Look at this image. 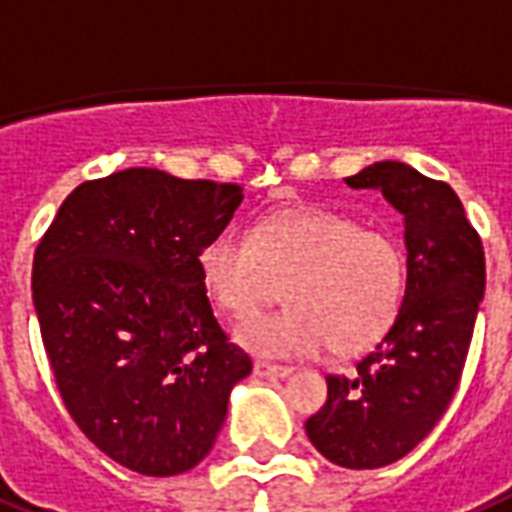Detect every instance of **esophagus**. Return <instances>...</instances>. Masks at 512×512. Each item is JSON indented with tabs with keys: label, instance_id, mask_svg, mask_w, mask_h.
<instances>
[{
	"label": "esophagus",
	"instance_id": "esophagus-1",
	"mask_svg": "<svg viewBox=\"0 0 512 512\" xmlns=\"http://www.w3.org/2000/svg\"><path fill=\"white\" fill-rule=\"evenodd\" d=\"M253 371H256V376H264V379H285V376L293 374L291 366H277V363H269V360H256Z\"/></svg>",
	"mask_w": 512,
	"mask_h": 512
}]
</instances>
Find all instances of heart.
Segmentation results:
<instances>
[{
	"label": "heart",
	"instance_id": "b5f03b06",
	"mask_svg": "<svg viewBox=\"0 0 512 512\" xmlns=\"http://www.w3.org/2000/svg\"><path fill=\"white\" fill-rule=\"evenodd\" d=\"M202 283L229 315L275 304L272 318L243 320L237 342L269 358H301L334 347L355 355L382 339L403 312L411 280L406 243L358 216L296 205L256 221L251 235L229 227L200 253Z\"/></svg>",
	"mask_w": 512,
	"mask_h": 512
}]
</instances>
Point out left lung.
I'll use <instances>...</instances> for the list:
<instances>
[{"instance_id":"left-lung-1","label":"left lung","mask_w":512,"mask_h":512,"mask_svg":"<svg viewBox=\"0 0 512 512\" xmlns=\"http://www.w3.org/2000/svg\"><path fill=\"white\" fill-rule=\"evenodd\" d=\"M344 184L379 189L403 213L411 280L400 318L358 371L326 376L328 400L307 419V435L328 462L376 470L406 457L446 414L473 339L486 259L449 184L392 160Z\"/></svg>"}]
</instances>
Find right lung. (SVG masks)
<instances>
[{"instance_id":"add662e5","label":"right lung","mask_w":512,"mask_h":512,"mask_svg":"<svg viewBox=\"0 0 512 512\" xmlns=\"http://www.w3.org/2000/svg\"><path fill=\"white\" fill-rule=\"evenodd\" d=\"M240 202L237 184L128 168L79 184L34 251V310L63 406L133 473L202 462L251 374L200 272Z\"/></svg>"}]
</instances>
